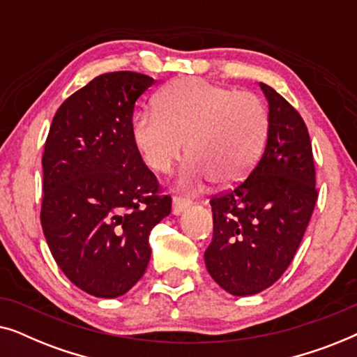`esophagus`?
Masks as SVG:
<instances>
[{
	"instance_id": "obj_1",
	"label": "esophagus",
	"mask_w": 357,
	"mask_h": 357,
	"mask_svg": "<svg viewBox=\"0 0 357 357\" xmlns=\"http://www.w3.org/2000/svg\"><path fill=\"white\" fill-rule=\"evenodd\" d=\"M192 206V199L190 198H183V197H174V202H172V213L175 216H178V214H182L185 209H188Z\"/></svg>"
}]
</instances>
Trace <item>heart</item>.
<instances>
[{"instance_id": "1", "label": "heart", "mask_w": 357, "mask_h": 357, "mask_svg": "<svg viewBox=\"0 0 357 357\" xmlns=\"http://www.w3.org/2000/svg\"><path fill=\"white\" fill-rule=\"evenodd\" d=\"M155 109L136 112L131 138L144 164L155 174H170L187 151L180 187L195 188L209 180L242 182L265 149L270 115L260 97L180 77L155 96Z\"/></svg>"}]
</instances>
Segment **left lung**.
<instances>
[{"label":"left lung","instance_id":"obj_1","mask_svg":"<svg viewBox=\"0 0 357 357\" xmlns=\"http://www.w3.org/2000/svg\"><path fill=\"white\" fill-rule=\"evenodd\" d=\"M270 107L265 153L236 188L214 197L206 270L232 296H253L291 265L317 203L309 131L294 107L260 82Z\"/></svg>","mask_w":357,"mask_h":357}]
</instances>
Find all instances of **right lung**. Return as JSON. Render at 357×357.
I'll return each mask as SVG.
<instances>
[{"label":"right lung","mask_w":357,"mask_h":357,"mask_svg":"<svg viewBox=\"0 0 357 357\" xmlns=\"http://www.w3.org/2000/svg\"><path fill=\"white\" fill-rule=\"evenodd\" d=\"M133 71L100 75L60 105L43 149L40 221L68 280L104 299L144 275L149 234L170 214L131 138L136 100L154 84Z\"/></svg>","instance_id":"1"}]
</instances>
